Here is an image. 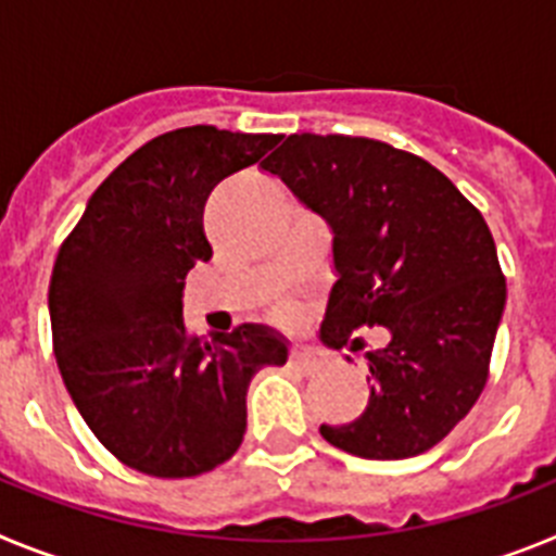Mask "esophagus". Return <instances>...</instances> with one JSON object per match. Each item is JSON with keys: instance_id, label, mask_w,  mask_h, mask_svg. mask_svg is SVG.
I'll return each instance as SVG.
<instances>
[{"instance_id": "1", "label": "esophagus", "mask_w": 556, "mask_h": 556, "mask_svg": "<svg viewBox=\"0 0 556 556\" xmlns=\"http://www.w3.org/2000/svg\"><path fill=\"white\" fill-rule=\"evenodd\" d=\"M289 365L301 367L303 372H312L323 365V353L308 345H292V351H289Z\"/></svg>"}]
</instances>
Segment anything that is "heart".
Instances as JSON below:
<instances>
[{"mask_svg": "<svg viewBox=\"0 0 556 556\" xmlns=\"http://www.w3.org/2000/svg\"><path fill=\"white\" fill-rule=\"evenodd\" d=\"M275 314H278V317H281V320H294V317H298V312H294V306H289V303H281V306L275 308Z\"/></svg>", "mask_w": 556, "mask_h": 556, "instance_id": "1", "label": "heart"}]
</instances>
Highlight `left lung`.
Listing matches in <instances>:
<instances>
[{
	"label": "left lung",
	"instance_id": "1",
	"mask_svg": "<svg viewBox=\"0 0 556 556\" xmlns=\"http://www.w3.org/2000/svg\"><path fill=\"white\" fill-rule=\"evenodd\" d=\"M262 169L333 230L339 281L323 339L342 348L358 328L390 331L367 353V409L351 424H323L320 434L365 459L434 448L488 384L507 303L481 211L429 161L365 136L294 132Z\"/></svg>",
	"mask_w": 556,
	"mask_h": 556
}]
</instances>
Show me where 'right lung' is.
I'll return each mask as SVG.
<instances>
[{
  "instance_id": "obj_1",
  "label": "right lung",
  "mask_w": 556,
  "mask_h": 556,
  "mask_svg": "<svg viewBox=\"0 0 556 556\" xmlns=\"http://www.w3.org/2000/svg\"><path fill=\"white\" fill-rule=\"evenodd\" d=\"M278 141L214 125L155 136L102 180L58 250V370L88 429L139 473L189 479L228 462L248 429L250 378L287 362L264 326L203 342L180 303L189 269L211 258L208 194Z\"/></svg>"
}]
</instances>
